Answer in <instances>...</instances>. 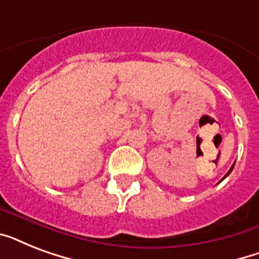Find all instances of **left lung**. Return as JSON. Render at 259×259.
I'll return each instance as SVG.
<instances>
[{
  "mask_svg": "<svg viewBox=\"0 0 259 259\" xmlns=\"http://www.w3.org/2000/svg\"><path fill=\"white\" fill-rule=\"evenodd\" d=\"M234 165H235V164H233V166H231V168H230V170H229V172H227V173H226V176L225 177H223V179H226V177H227V176H229V175H230V173H231V170H233V168H234ZM223 179H222V180H223ZM221 180V181H222Z\"/></svg>",
  "mask_w": 259,
  "mask_h": 259,
  "instance_id": "1",
  "label": "left lung"
}]
</instances>
